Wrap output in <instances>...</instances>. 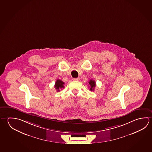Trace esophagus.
<instances>
[{"label": "esophagus", "mask_w": 152, "mask_h": 152, "mask_svg": "<svg viewBox=\"0 0 152 152\" xmlns=\"http://www.w3.org/2000/svg\"><path fill=\"white\" fill-rule=\"evenodd\" d=\"M72 80H74V81H78L79 80H80V78H73Z\"/></svg>", "instance_id": "obj_1"}]
</instances>
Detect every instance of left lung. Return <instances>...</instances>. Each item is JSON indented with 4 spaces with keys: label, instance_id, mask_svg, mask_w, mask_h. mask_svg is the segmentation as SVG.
Returning <instances> with one entry per match:
<instances>
[{
    "label": "left lung",
    "instance_id": "1",
    "mask_svg": "<svg viewBox=\"0 0 152 152\" xmlns=\"http://www.w3.org/2000/svg\"><path fill=\"white\" fill-rule=\"evenodd\" d=\"M89 88H90V90L91 91H93L94 90V88L96 87V82L93 80H91L89 81Z\"/></svg>",
    "mask_w": 152,
    "mask_h": 152
}]
</instances>
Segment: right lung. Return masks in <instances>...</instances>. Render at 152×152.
<instances>
[{
  "label": "right lung",
  "mask_w": 152,
  "mask_h": 152,
  "mask_svg": "<svg viewBox=\"0 0 152 152\" xmlns=\"http://www.w3.org/2000/svg\"><path fill=\"white\" fill-rule=\"evenodd\" d=\"M64 83L62 82L61 80H56L55 85H54V88H56L57 92H59L60 90H61L62 88H64Z\"/></svg>",
  "instance_id": "obj_1"
}]
</instances>
